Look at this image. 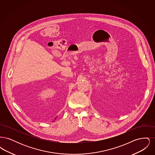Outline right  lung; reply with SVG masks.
Wrapping results in <instances>:
<instances>
[{"label": "right lung", "instance_id": "right-lung-1", "mask_svg": "<svg viewBox=\"0 0 155 155\" xmlns=\"http://www.w3.org/2000/svg\"><path fill=\"white\" fill-rule=\"evenodd\" d=\"M56 118H55V119H56Z\"/></svg>", "mask_w": 155, "mask_h": 155}]
</instances>
